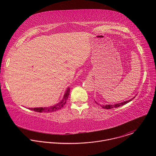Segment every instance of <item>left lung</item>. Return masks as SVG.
<instances>
[{"mask_svg": "<svg viewBox=\"0 0 156 156\" xmlns=\"http://www.w3.org/2000/svg\"><path fill=\"white\" fill-rule=\"evenodd\" d=\"M136 96L133 97V98H135ZM133 98H131V99L128 100V101H124L123 102H121V103H119V104H114V105H109V104H107V105H100L96 101H95L98 105H100V106H101L103 108H106V109H110V108H117V107H119L121 105H123L127 103H128L129 102H130L131 101H132L133 99Z\"/></svg>", "mask_w": 156, "mask_h": 156, "instance_id": "obj_1", "label": "left lung"}]
</instances>
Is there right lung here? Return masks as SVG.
<instances>
[{"label":"right lung","mask_w":156,"mask_h":156,"mask_svg":"<svg viewBox=\"0 0 156 156\" xmlns=\"http://www.w3.org/2000/svg\"><path fill=\"white\" fill-rule=\"evenodd\" d=\"M69 94H70V87H68L65 92V94L63 95L62 99L55 105L50 106V107H46L29 108V109L31 110H34L35 112H47L48 113V112H55V111H57L63 107V105L65 104L66 101L68 99Z\"/></svg>","instance_id":"1"}]
</instances>
